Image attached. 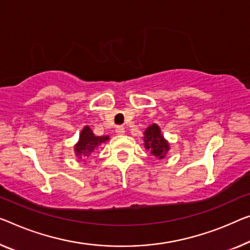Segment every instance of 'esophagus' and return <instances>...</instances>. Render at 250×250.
<instances>
[{
    "mask_svg": "<svg viewBox=\"0 0 250 250\" xmlns=\"http://www.w3.org/2000/svg\"><path fill=\"white\" fill-rule=\"evenodd\" d=\"M115 133L119 136H122L125 133V128L122 125H119L117 126V129H115Z\"/></svg>",
    "mask_w": 250,
    "mask_h": 250,
    "instance_id": "obj_1",
    "label": "esophagus"
}]
</instances>
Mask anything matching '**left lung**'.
Listing matches in <instances>:
<instances>
[{
    "instance_id": "1",
    "label": "left lung",
    "mask_w": 250,
    "mask_h": 250,
    "mask_svg": "<svg viewBox=\"0 0 250 250\" xmlns=\"http://www.w3.org/2000/svg\"><path fill=\"white\" fill-rule=\"evenodd\" d=\"M143 140L144 146L147 149V151L158 159L165 158L167 152L170 149L169 143L164 138L161 128L156 124H152L145 130Z\"/></svg>"
}]
</instances>
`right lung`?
Instances as JSON below:
<instances>
[{
	"mask_svg": "<svg viewBox=\"0 0 250 250\" xmlns=\"http://www.w3.org/2000/svg\"><path fill=\"white\" fill-rule=\"evenodd\" d=\"M110 139L109 136H95L88 125H85L80 133L78 141L74 146L75 156L78 159H84L89 157L95 149H98L100 145L105 143Z\"/></svg>",
	"mask_w": 250,
	"mask_h": 250,
	"instance_id": "1",
	"label": "right lung"
}]
</instances>
